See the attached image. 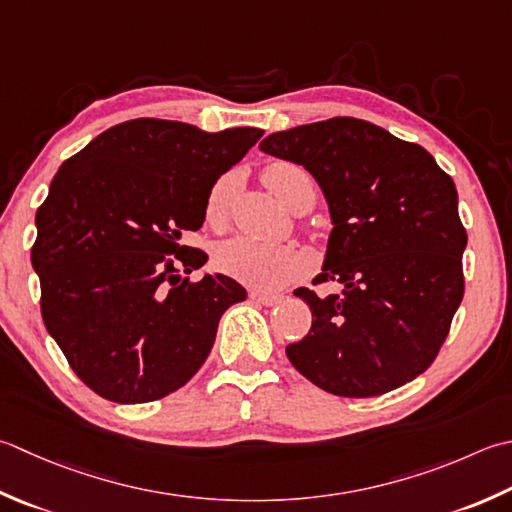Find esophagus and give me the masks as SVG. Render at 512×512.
Instances as JSON below:
<instances>
[{
    "label": "esophagus",
    "instance_id": "34e87169",
    "mask_svg": "<svg viewBox=\"0 0 512 512\" xmlns=\"http://www.w3.org/2000/svg\"><path fill=\"white\" fill-rule=\"evenodd\" d=\"M250 299H253V302H257V304H262V306H273L282 297H279V295H268V293H259V290H250Z\"/></svg>",
    "mask_w": 512,
    "mask_h": 512
}]
</instances>
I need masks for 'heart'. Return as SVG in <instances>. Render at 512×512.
<instances>
[{"instance_id": "b5f03b06", "label": "heart", "mask_w": 512, "mask_h": 512, "mask_svg": "<svg viewBox=\"0 0 512 512\" xmlns=\"http://www.w3.org/2000/svg\"><path fill=\"white\" fill-rule=\"evenodd\" d=\"M262 179L288 208H295L299 202H306L308 206L313 204V182L304 168L279 162L268 166ZM230 193H233L230 177H222L210 188L206 199V222L213 228L226 224ZM215 264L224 275L257 290L282 288L299 270V259L288 246L268 244L246 235L230 237L224 244H219Z\"/></svg>"}]
</instances>
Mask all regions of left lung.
Returning <instances> with one entry per match:
<instances>
[{
    "label": "left lung",
    "instance_id": "8db88e82",
    "mask_svg": "<svg viewBox=\"0 0 512 512\" xmlns=\"http://www.w3.org/2000/svg\"><path fill=\"white\" fill-rule=\"evenodd\" d=\"M264 153L304 166L333 230L322 273L339 293L297 288L313 326L286 355L326 393L375 397L433 364L464 297L457 188L433 155L364 119L268 135Z\"/></svg>",
    "mask_w": 512,
    "mask_h": 512
}]
</instances>
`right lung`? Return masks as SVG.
I'll use <instances>...</instances> for the list:
<instances>
[{
  "mask_svg": "<svg viewBox=\"0 0 512 512\" xmlns=\"http://www.w3.org/2000/svg\"><path fill=\"white\" fill-rule=\"evenodd\" d=\"M262 135L130 119L59 166L30 262L46 330L97 395L144 404L175 393L206 362L226 308L246 299L226 275L190 282L208 257L179 242Z\"/></svg>",
  "mask_w": 512,
  "mask_h": 512,
  "instance_id": "1",
  "label": "right lung"
}]
</instances>
